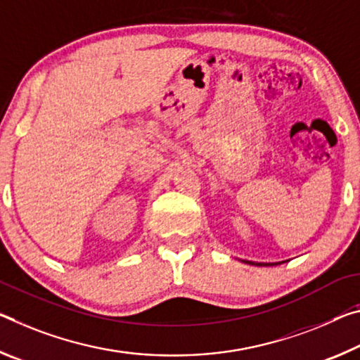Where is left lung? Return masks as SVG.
Listing matches in <instances>:
<instances>
[{"label":"left lung","instance_id":"obj_1","mask_svg":"<svg viewBox=\"0 0 360 360\" xmlns=\"http://www.w3.org/2000/svg\"><path fill=\"white\" fill-rule=\"evenodd\" d=\"M244 263L253 264V266H274V264H279V263H255V262H247V260H244ZM281 263H284V262H281Z\"/></svg>","mask_w":360,"mask_h":360}]
</instances>
